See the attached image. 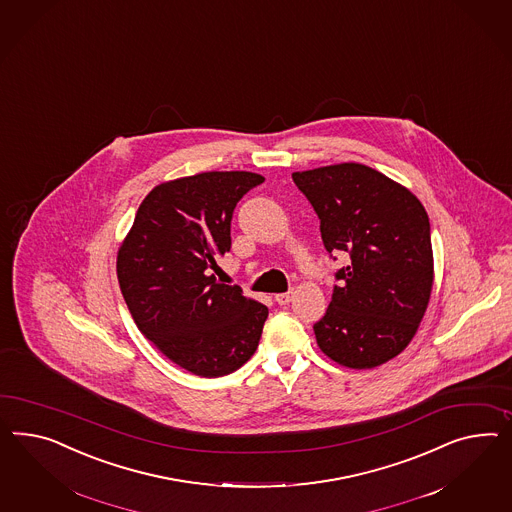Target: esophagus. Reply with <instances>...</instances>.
<instances>
[{"mask_svg": "<svg viewBox=\"0 0 512 512\" xmlns=\"http://www.w3.org/2000/svg\"><path fill=\"white\" fill-rule=\"evenodd\" d=\"M292 294H294V292H292V291L281 292V294H276L277 304H279V305L289 304V302H291V300H292Z\"/></svg>", "mask_w": 512, "mask_h": 512, "instance_id": "34e87169", "label": "esophagus"}]
</instances>
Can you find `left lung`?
Returning a JSON list of instances; mask_svg holds the SVG:
<instances>
[{"label":"left lung","instance_id":"left-lung-1","mask_svg":"<svg viewBox=\"0 0 512 512\" xmlns=\"http://www.w3.org/2000/svg\"><path fill=\"white\" fill-rule=\"evenodd\" d=\"M320 220L328 253L346 251L317 345L350 369H373L399 356L429 305L434 259L427 210L408 188L363 164L292 173Z\"/></svg>","mask_w":512,"mask_h":512}]
</instances>
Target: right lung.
Returning <instances> with one entry per match:
<instances>
[{
  "label": "right lung",
  "instance_id": "1",
  "mask_svg": "<svg viewBox=\"0 0 512 512\" xmlns=\"http://www.w3.org/2000/svg\"><path fill=\"white\" fill-rule=\"evenodd\" d=\"M264 177L208 171L162 182L139 205L117 279L139 332L188 373L218 378L255 354L268 307L218 283L236 203Z\"/></svg>",
  "mask_w": 512,
  "mask_h": 512
}]
</instances>
